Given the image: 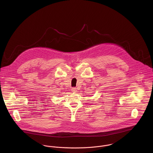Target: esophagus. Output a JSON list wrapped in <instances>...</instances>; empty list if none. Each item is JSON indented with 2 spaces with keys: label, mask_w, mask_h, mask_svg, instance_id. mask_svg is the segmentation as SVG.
Here are the masks:
<instances>
[{
  "label": "esophagus",
  "mask_w": 153,
  "mask_h": 153,
  "mask_svg": "<svg viewBox=\"0 0 153 153\" xmlns=\"http://www.w3.org/2000/svg\"><path fill=\"white\" fill-rule=\"evenodd\" d=\"M71 91H72V92H76V91H77V89H76V88L75 87L72 88V89H71Z\"/></svg>",
  "instance_id": "1"
}]
</instances>
